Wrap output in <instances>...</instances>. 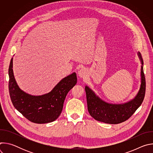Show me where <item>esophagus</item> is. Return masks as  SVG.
Segmentation results:
<instances>
[{
	"mask_svg": "<svg viewBox=\"0 0 153 153\" xmlns=\"http://www.w3.org/2000/svg\"><path fill=\"white\" fill-rule=\"evenodd\" d=\"M78 76L80 77H82V78H84V77H86V70L83 68L82 69H80L79 72H78Z\"/></svg>",
	"mask_w": 153,
	"mask_h": 153,
	"instance_id": "34e87169",
	"label": "esophagus"
}]
</instances>
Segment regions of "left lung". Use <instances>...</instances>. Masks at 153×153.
I'll use <instances>...</instances> for the list:
<instances>
[{"label":"left lung","mask_w":153,"mask_h":153,"mask_svg":"<svg viewBox=\"0 0 153 153\" xmlns=\"http://www.w3.org/2000/svg\"><path fill=\"white\" fill-rule=\"evenodd\" d=\"M138 55L142 64L141 85L139 91L133 100L122 105L108 103L96 96L88 86H85L88 110L90 116L96 120L109 124H118L123 122L131 117L141 105L145 97L146 82L143 68V59L139 52Z\"/></svg>","instance_id":"obj_1"}]
</instances>
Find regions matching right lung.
Listing matches in <instances>:
<instances>
[{
  "label": "right lung",
  "mask_w": 153,
  "mask_h": 153,
  "mask_svg": "<svg viewBox=\"0 0 153 153\" xmlns=\"http://www.w3.org/2000/svg\"><path fill=\"white\" fill-rule=\"evenodd\" d=\"M9 93L13 105L28 120L47 123L56 120L61 114L69 91L77 83L75 73L63 79L48 94L34 96L22 91L17 86L13 71V58L8 69Z\"/></svg>",
  "instance_id": "add662e5"
}]
</instances>
